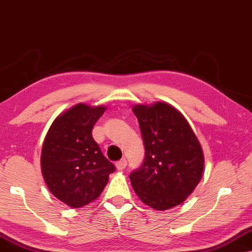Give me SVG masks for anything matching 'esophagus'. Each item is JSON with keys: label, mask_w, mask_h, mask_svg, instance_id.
I'll return each instance as SVG.
<instances>
[{"label": "esophagus", "mask_w": 252, "mask_h": 252, "mask_svg": "<svg viewBox=\"0 0 252 252\" xmlns=\"http://www.w3.org/2000/svg\"><path fill=\"white\" fill-rule=\"evenodd\" d=\"M116 169L118 170H123V169H126V158H122V160H120L119 162H116Z\"/></svg>", "instance_id": "obj_1"}]
</instances>
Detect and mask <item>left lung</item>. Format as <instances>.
<instances>
[{"mask_svg":"<svg viewBox=\"0 0 252 252\" xmlns=\"http://www.w3.org/2000/svg\"><path fill=\"white\" fill-rule=\"evenodd\" d=\"M145 160L130 173L138 197L155 210H168L189 196L203 175L204 155L189 123L168 102L134 105Z\"/></svg>","mask_w":252,"mask_h":252,"instance_id":"1","label":"left lung"}]
</instances>
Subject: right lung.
<instances>
[{
    "mask_svg": "<svg viewBox=\"0 0 252 252\" xmlns=\"http://www.w3.org/2000/svg\"><path fill=\"white\" fill-rule=\"evenodd\" d=\"M105 106L74 105L49 127L41 152V170L48 189L70 208H81L100 195L115 166L92 138V127Z\"/></svg>",
    "mask_w": 252,
    "mask_h": 252,
    "instance_id": "1",
    "label": "right lung"
}]
</instances>
